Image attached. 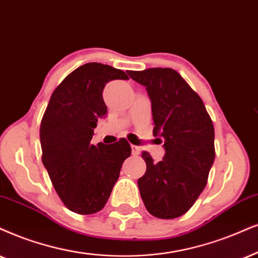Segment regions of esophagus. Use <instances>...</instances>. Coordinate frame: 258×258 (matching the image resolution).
<instances>
[{"label":"esophagus","instance_id":"34e87169","mask_svg":"<svg viewBox=\"0 0 258 258\" xmlns=\"http://www.w3.org/2000/svg\"><path fill=\"white\" fill-rule=\"evenodd\" d=\"M132 153L135 156H138L140 153V148H138V146H136V145H132Z\"/></svg>","mask_w":258,"mask_h":258}]
</instances>
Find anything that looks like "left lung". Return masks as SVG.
Segmentation results:
<instances>
[{"instance_id": "1", "label": "left lung", "mask_w": 258, "mask_h": 258, "mask_svg": "<svg viewBox=\"0 0 258 258\" xmlns=\"http://www.w3.org/2000/svg\"><path fill=\"white\" fill-rule=\"evenodd\" d=\"M127 74L146 87L153 135L164 140L161 162L153 163L149 152H142L146 171L138 180L140 197L153 217L178 218L190 210L207 184L216 157L213 122L201 97L176 70L152 68Z\"/></svg>"}]
</instances>
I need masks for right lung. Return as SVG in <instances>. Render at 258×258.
Here are the masks:
<instances>
[{
	"mask_svg": "<svg viewBox=\"0 0 258 258\" xmlns=\"http://www.w3.org/2000/svg\"><path fill=\"white\" fill-rule=\"evenodd\" d=\"M113 80L128 76L101 63L77 68L53 90L41 119L42 164L63 204L78 214L105 207L123 161L131 156L125 138L91 144L97 119L107 114L102 91Z\"/></svg>",
	"mask_w": 258,
	"mask_h": 258,
	"instance_id": "obj_1",
	"label": "right lung"
}]
</instances>
